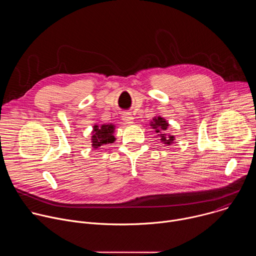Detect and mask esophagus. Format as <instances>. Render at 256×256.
<instances>
[{"mask_svg": "<svg viewBox=\"0 0 256 256\" xmlns=\"http://www.w3.org/2000/svg\"><path fill=\"white\" fill-rule=\"evenodd\" d=\"M122 120L126 122V124H132V122H134V118L132 116V114H124V116H122Z\"/></svg>", "mask_w": 256, "mask_h": 256, "instance_id": "34e87169", "label": "esophagus"}]
</instances>
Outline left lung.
I'll return each instance as SVG.
<instances>
[{"mask_svg": "<svg viewBox=\"0 0 256 256\" xmlns=\"http://www.w3.org/2000/svg\"><path fill=\"white\" fill-rule=\"evenodd\" d=\"M150 126L152 128L157 132L158 136H160V140L163 142L165 144L170 146L172 142H174V136L167 134L166 130L169 126V124L166 122V120L162 116H155L153 118V120L150 122Z\"/></svg>", "mask_w": 256, "mask_h": 256, "instance_id": "8db88e82", "label": "left lung"}]
</instances>
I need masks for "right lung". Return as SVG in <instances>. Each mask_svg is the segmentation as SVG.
<instances>
[{
	"label": "right lung",
	"mask_w": 256,
	"mask_h": 256,
	"mask_svg": "<svg viewBox=\"0 0 256 256\" xmlns=\"http://www.w3.org/2000/svg\"><path fill=\"white\" fill-rule=\"evenodd\" d=\"M116 130V126L112 124H95L93 126L92 136H91V144L94 149H97L103 144H112L116 140V136H114Z\"/></svg>",
	"instance_id": "obj_1"
}]
</instances>
